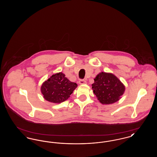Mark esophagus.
<instances>
[{
  "mask_svg": "<svg viewBox=\"0 0 157 157\" xmlns=\"http://www.w3.org/2000/svg\"><path fill=\"white\" fill-rule=\"evenodd\" d=\"M79 84H85V83H86V81L84 79H80L79 81Z\"/></svg>",
  "mask_w": 157,
  "mask_h": 157,
  "instance_id": "obj_1",
  "label": "esophagus"
}]
</instances>
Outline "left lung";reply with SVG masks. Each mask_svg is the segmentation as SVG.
I'll return each instance as SVG.
<instances>
[{
	"label": "left lung",
	"instance_id": "obj_1",
	"mask_svg": "<svg viewBox=\"0 0 157 157\" xmlns=\"http://www.w3.org/2000/svg\"><path fill=\"white\" fill-rule=\"evenodd\" d=\"M92 88L98 99L103 104H113L120 99L125 86L112 74L101 72L94 79Z\"/></svg>",
	"mask_w": 157,
	"mask_h": 157
}]
</instances>
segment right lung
<instances>
[{
  "label": "right lung",
  "instance_id": "1",
  "mask_svg": "<svg viewBox=\"0 0 157 157\" xmlns=\"http://www.w3.org/2000/svg\"><path fill=\"white\" fill-rule=\"evenodd\" d=\"M77 84L71 82L62 72L53 75L43 83L41 92L46 100L53 103H61L67 99Z\"/></svg>",
  "mask_w": 157,
  "mask_h": 157
}]
</instances>
